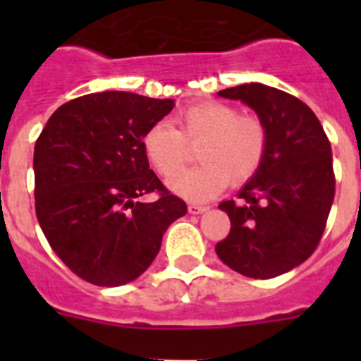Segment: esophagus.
<instances>
[{
  "label": "esophagus",
  "mask_w": 361,
  "mask_h": 361,
  "mask_svg": "<svg viewBox=\"0 0 361 361\" xmlns=\"http://www.w3.org/2000/svg\"><path fill=\"white\" fill-rule=\"evenodd\" d=\"M206 209H209L208 206H204V204H189V214L192 215H198V214H204Z\"/></svg>",
  "instance_id": "34e87169"
}]
</instances>
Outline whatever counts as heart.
Masks as SVG:
<instances>
[{
  "mask_svg": "<svg viewBox=\"0 0 361 361\" xmlns=\"http://www.w3.org/2000/svg\"><path fill=\"white\" fill-rule=\"evenodd\" d=\"M178 129L157 121L142 136V149L152 169L173 178L190 158L189 145L201 144L200 167L170 181L172 191L189 200H208L232 181L241 185L257 174L268 147V130L257 116L240 114L219 101L187 106L176 116Z\"/></svg>",
  "mask_w": 361,
  "mask_h": 361,
  "instance_id": "heart-1",
  "label": "heart"
}]
</instances>
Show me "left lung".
Returning a JSON list of instances; mask_svg holds the SVG:
<instances>
[{
  "mask_svg": "<svg viewBox=\"0 0 361 361\" xmlns=\"http://www.w3.org/2000/svg\"><path fill=\"white\" fill-rule=\"evenodd\" d=\"M221 97L249 104L268 130L258 172L236 200L219 208L231 232L215 245L228 268L252 279H271L305 262L319 247L336 197L331 146L319 118L290 93L243 84Z\"/></svg>",
  "mask_w": 361,
  "mask_h": 361,
  "instance_id": "8db88e82",
  "label": "left lung"
}]
</instances>
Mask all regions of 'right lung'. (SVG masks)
I'll return each instance as SVG.
<instances>
[{
    "mask_svg": "<svg viewBox=\"0 0 361 361\" xmlns=\"http://www.w3.org/2000/svg\"><path fill=\"white\" fill-rule=\"evenodd\" d=\"M172 99L101 92L61 104L35 142V214L48 243L80 279L120 286L149 268L187 204L149 170L142 136ZM155 192V203L137 198Z\"/></svg>",
    "mask_w": 361,
    "mask_h": 361,
    "instance_id": "1",
    "label": "right lung"
}]
</instances>
